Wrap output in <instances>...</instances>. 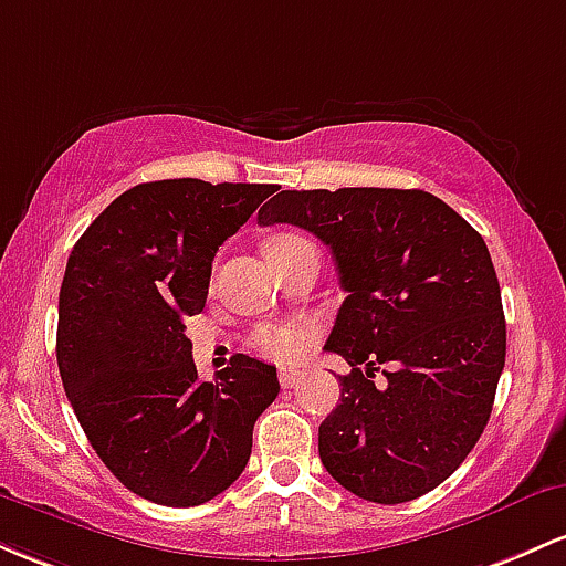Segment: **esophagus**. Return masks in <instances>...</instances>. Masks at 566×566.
Segmentation results:
<instances>
[{"instance_id": "esophagus-1", "label": "esophagus", "mask_w": 566, "mask_h": 566, "mask_svg": "<svg viewBox=\"0 0 566 566\" xmlns=\"http://www.w3.org/2000/svg\"><path fill=\"white\" fill-rule=\"evenodd\" d=\"M301 380H303L301 369H295V367L279 369V382H282V388H295Z\"/></svg>"}]
</instances>
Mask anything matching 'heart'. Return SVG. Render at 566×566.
<instances>
[{
    "instance_id": "heart-1",
    "label": "heart",
    "mask_w": 566,
    "mask_h": 566,
    "mask_svg": "<svg viewBox=\"0 0 566 566\" xmlns=\"http://www.w3.org/2000/svg\"><path fill=\"white\" fill-rule=\"evenodd\" d=\"M297 244H308V242H305L303 237H297V233H276V237H271V242L265 250H269V258H271V255H282V252H287ZM308 337H311V329L295 327V324H284V327H261L255 329V335H252V346L263 350V354L271 356V359L290 361L303 354V348L308 346Z\"/></svg>"
}]
</instances>
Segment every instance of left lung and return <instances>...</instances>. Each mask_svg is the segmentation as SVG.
Wrapping results in <instances>:
<instances>
[{"mask_svg": "<svg viewBox=\"0 0 566 566\" xmlns=\"http://www.w3.org/2000/svg\"><path fill=\"white\" fill-rule=\"evenodd\" d=\"M258 223L319 237L348 292L324 346L350 365L319 426L324 469L369 503L431 492L482 437L505 365L482 233L420 188L282 191ZM380 364L387 382L375 387Z\"/></svg>", "mask_w": 566, "mask_h": 566, "instance_id": "8db88e82", "label": "left lung"}]
</instances>
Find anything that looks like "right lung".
Wrapping results in <instances>:
<instances>
[{
    "label": "right lung",
    "mask_w": 566,
    "mask_h": 566,
    "mask_svg": "<svg viewBox=\"0 0 566 566\" xmlns=\"http://www.w3.org/2000/svg\"><path fill=\"white\" fill-rule=\"evenodd\" d=\"M271 184L197 178L133 186L71 250L57 301V369L80 426L135 495L191 509L237 482L276 367L237 354L212 382L186 319L205 308L212 258Z\"/></svg>",
    "instance_id": "right-lung-1"
}]
</instances>
